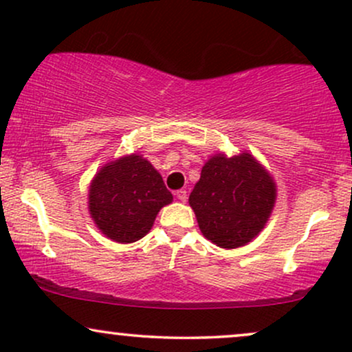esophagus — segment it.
Masks as SVG:
<instances>
[{"instance_id":"34e87169","label":"esophagus","mask_w":352,"mask_h":352,"mask_svg":"<svg viewBox=\"0 0 352 352\" xmlns=\"http://www.w3.org/2000/svg\"><path fill=\"white\" fill-rule=\"evenodd\" d=\"M175 195H177V199H179L180 201H187V199H188L187 190H179V192H177Z\"/></svg>"}]
</instances>
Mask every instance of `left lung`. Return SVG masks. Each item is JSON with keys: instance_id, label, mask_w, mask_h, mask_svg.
I'll return each mask as SVG.
<instances>
[{"instance_id": "8db88e82", "label": "left lung", "mask_w": 352, "mask_h": 352, "mask_svg": "<svg viewBox=\"0 0 352 352\" xmlns=\"http://www.w3.org/2000/svg\"><path fill=\"white\" fill-rule=\"evenodd\" d=\"M276 197L273 179L250 153L212 157L190 193L205 238L221 248H238L265 227Z\"/></svg>"}]
</instances>
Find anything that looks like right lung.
<instances>
[{"label":"right lung","instance_id":"1","mask_svg":"<svg viewBox=\"0 0 352 352\" xmlns=\"http://www.w3.org/2000/svg\"><path fill=\"white\" fill-rule=\"evenodd\" d=\"M172 201L160 173L140 155L107 164L89 188V212L100 232L119 243L140 240Z\"/></svg>","mask_w":352,"mask_h":352}]
</instances>
